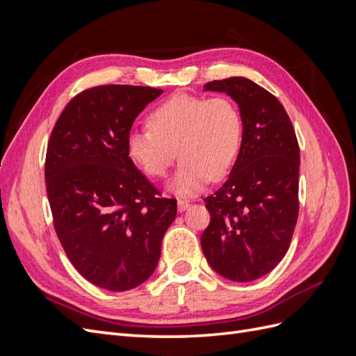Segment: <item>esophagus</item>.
<instances>
[{
    "mask_svg": "<svg viewBox=\"0 0 356 356\" xmlns=\"http://www.w3.org/2000/svg\"><path fill=\"white\" fill-rule=\"evenodd\" d=\"M190 207V202L186 199H178V211L184 212Z\"/></svg>",
    "mask_w": 356,
    "mask_h": 356,
    "instance_id": "34e87169",
    "label": "esophagus"
}]
</instances>
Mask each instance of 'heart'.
I'll list each match as a JSON object with an SVG mask.
<instances>
[{"mask_svg": "<svg viewBox=\"0 0 356 356\" xmlns=\"http://www.w3.org/2000/svg\"><path fill=\"white\" fill-rule=\"evenodd\" d=\"M148 126L127 134V154L148 177L159 178L178 153L181 163L168 182L178 196L196 195L211 178L227 174L243 139L242 114L227 96L177 93L149 113Z\"/></svg>", "mask_w": 356, "mask_h": 356, "instance_id": "obj_1", "label": "heart"}]
</instances>
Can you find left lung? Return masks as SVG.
I'll list each match as a JSON object with an SVG mask.
<instances>
[{
  "mask_svg": "<svg viewBox=\"0 0 356 356\" xmlns=\"http://www.w3.org/2000/svg\"><path fill=\"white\" fill-rule=\"evenodd\" d=\"M238 104L243 139L227 181L204 199L211 222L200 236L204 258L234 282L272 272L285 257L298 217L300 149L293 123L272 93L245 77L215 80Z\"/></svg>",
  "mask_w": 356,
  "mask_h": 356,
  "instance_id": "8db88e82",
  "label": "left lung"
}]
</instances>
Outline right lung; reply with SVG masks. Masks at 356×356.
<instances>
[{
	"instance_id": "obj_1",
	"label": "right lung",
	"mask_w": 356,
	"mask_h": 356,
	"mask_svg": "<svg viewBox=\"0 0 356 356\" xmlns=\"http://www.w3.org/2000/svg\"><path fill=\"white\" fill-rule=\"evenodd\" d=\"M163 93L98 86L75 96L53 127L46 187L58 238L79 273L127 291L156 270L177 200L160 197L126 149L135 118Z\"/></svg>"
}]
</instances>
